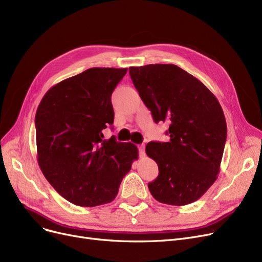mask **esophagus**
I'll return each instance as SVG.
<instances>
[{
	"instance_id": "esophagus-1",
	"label": "esophagus",
	"mask_w": 262,
	"mask_h": 262,
	"mask_svg": "<svg viewBox=\"0 0 262 262\" xmlns=\"http://www.w3.org/2000/svg\"><path fill=\"white\" fill-rule=\"evenodd\" d=\"M138 149H139V154L141 158L146 156V152H144V144H140V146H138Z\"/></svg>"
}]
</instances>
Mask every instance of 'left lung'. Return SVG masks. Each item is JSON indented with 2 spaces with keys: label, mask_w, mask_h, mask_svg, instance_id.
<instances>
[{
  "label": "left lung",
  "mask_w": 262,
  "mask_h": 262,
  "mask_svg": "<svg viewBox=\"0 0 262 262\" xmlns=\"http://www.w3.org/2000/svg\"><path fill=\"white\" fill-rule=\"evenodd\" d=\"M129 75L153 120L168 122V142L147 144L158 178L148 188L163 204L182 206L199 200L220 171L227 139L221 105L196 77L175 64L130 67Z\"/></svg>",
  "instance_id": "obj_1"
}]
</instances>
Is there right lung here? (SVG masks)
<instances>
[{
  "instance_id": "1",
  "label": "right lung",
  "mask_w": 262,
  "mask_h": 262,
  "mask_svg": "<svg viewBox=\"0 0 262 262\" xmlns=\"http://www.w3.org/2000/svg\"><path fill=\"white\" fill-rule=\"evenodd\" d=\"M127 69L91 68L54 85L35 114L37 163L53 188L77 206L112 202L138 149L103 139L113 124L111 95Z\"/></svg>"
}]
</instances>
